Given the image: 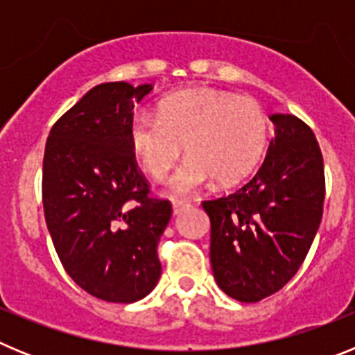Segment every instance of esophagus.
I'll return each mask as SVG.
<instances>
[{
    "mask_svg": "<svg viewBox=\"0 0 355 355\" xmlns=\"http://www.w3.org/2000/svg\"><path fill=\"white\" fill-rule=\"evenodd\" d=\"M188 206H190V202H188V200H181V199L172 200V209H174V215L181 213L184 208H188Z\"/></svg>",
    "mask_w": 355,
    "mask_h": 355,
    "instance_id": "obj_1",
    "label": "esophagus"
}]
</instances>
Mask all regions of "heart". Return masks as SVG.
Segmentation results:
<instances>
[{"instance_id":"heart-1","label":"heart","mask_w":355,"mask_h":355,"mask_svg":"<svg viewBox=\"0 0 355 355\" xmlns=\"http://www.w3.org/2000/svg\"><path fill=\"white\" fill-rule=\"evenodd\" d=\"M270 139V121L252 97L211 89H188L159 101L158 117L137 114L128 140L140 167L163 180L184 146L190 156L171 178L178 193L211 183L233 187L256 171Z\"/></svg>"}]
</instances>
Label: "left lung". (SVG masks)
I'll return each instance as SVG.
<instances>
[{"mask_svg": "<svg viewBox=\"0 0 355 355\" xmlns=\"http://www.w3.org/2000/svg\"><path fill=\"white\" fill-rule=\"evenodd\" d=\"M270 121L275 137L256 175L231 196L202 202L211 222L213 275L240 302H259L297 274L324 213V158L315 133L295 115Z\"/></svg>", "mask_w": 355, "mask_h": 355, "instance_id": "left-lung-1", "label": "left lung"}]
</instances>
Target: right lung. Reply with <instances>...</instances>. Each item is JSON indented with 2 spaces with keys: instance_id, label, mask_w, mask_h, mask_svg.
I'll list each match as a JSON object with an SVG mask.
<instances>
[{
  "instance_id": "right-lung-1",
  "label": "right lung",
  "mask_w": 355,
  "mask_h": 355,
  "mask_svg": "<svg viewBox=\"0 0 355 355\" xmlns=\"http://www.w3.org/2000/svg\"><path fill=\"white\" fill-rule=\"evenodd\" d=\"M153 85L90 89L51 128L44 150L42 205L65 272L87 293L130 304L162 275L158 241L172 216L149 196L128 140L133 108Z\"/></svg>"
}]
</instances>
